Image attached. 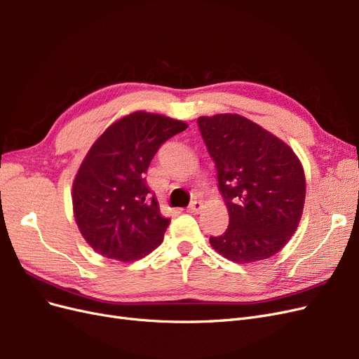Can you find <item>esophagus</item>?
<instances>
[{
    "instance_id": "esophagus-1",
    "label": "esophagus",
    "mask_w": 359,
    "mask_h": 359,
    "mask_svg": "<svg viewBox=\"0 0 359 359\" xmlns=\"http://www.w3.org/2000/svg\"><path fill=\"white\" fill-rule=\"evenodd\" d=\"M202 208H203V203L199 202V201H194V202H191L190 206H189V212H191V214H199Z\"/></svg>"
}]
</instances>
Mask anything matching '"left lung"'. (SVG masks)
Returning <instances> with one entry per match:
<instances>
[{"label":"left lung","mask_w":359,"mask_h":359,"mask_svg":"<svg viewBox=\"0 0 359 359\" xmlns=\"http://www.w3.org/2000/svg\"><path fill=\"white\" fill-rule=\"evenodd\" d=\"M198 124L229 212V226L210 238L211 247L236 264L274 256L295 233L304 210L306 175L298 156L238 114L199 116Z\"/></svg>","instance_id":"1"}]
</instances>
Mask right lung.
Masks as SVG:
<instances>
[{"instance_id": "right-lung-1", "label": "right lung", "mask_w": 359, "mask_h": 359, "mask_svg": "<svg viewBox=\"0 0 359 359\" xmlns=\"http://www.w3.org/2000/svg\"><path fill=\"white\" fill-rule=\"evenodd\" d=\"M187 123L136 111L116 119L82 160L72 201L83 240L99 255L135 262L157 248L170 220L147 186L145 173L163 142Z\"/></svg>"}]
</instances>
